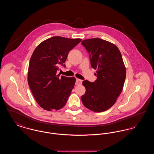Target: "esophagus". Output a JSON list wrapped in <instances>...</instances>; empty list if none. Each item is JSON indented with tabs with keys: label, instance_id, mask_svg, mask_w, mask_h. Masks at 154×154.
Listing matches in <instances>:
<instances>
[{
	"label": "esophagus",
	"instance_id": "34e87169",
	"mask_svg": "<svg viewBox=\"0 0 154 154\" xmlns=\"http://www.w3.org/2000/svg\"><path fill=\"white\" fill-rule=\"evenodd\" d=\"M82 80H81L80 79H77L76 82H75V85H81V84H82Z\"/></svg>",
	"mask_w": 154,
	"mask_h": 154
}]
</instances>
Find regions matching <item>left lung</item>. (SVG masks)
<instances>
[{"label": "left lung", "instance_id": "1", "mask_svg": "<svg viewBox=\"0 0 154 154\" xmlns=\"http://www.w3.org/2000/svg\"><path fill=\"white\" fill-rule=\"evenodd\" d=\"M89 53L92 67L96 69L94 82L83 81L86 89L81 96L85 107L94 112L108 110L116 102L126 78V67L121 52L115 44L99 38L81 42Z\"/></svg>", "mask_w": 154, "mask_h": 154}]
</instances>
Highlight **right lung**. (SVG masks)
Here are the masks:
<instances>
[{
  "mask_svg": "<svg viewBox=\"0 0 154 154\" xmlns=\"http://www.w3.org/2000/svg\"><path fill=\"white\" fill-rule=\"evenodd\" d=\"M81 38L54 36L37 46L30 59L28 82L38 105L47 111L65 106L75 82V78L59 77L57 72L69 51Z\"/></svg>",
  "mask_w": 154,
  "mask_h": 154,
  "instance_id": "1",
  "label": "right lung"
}]
</instances>
